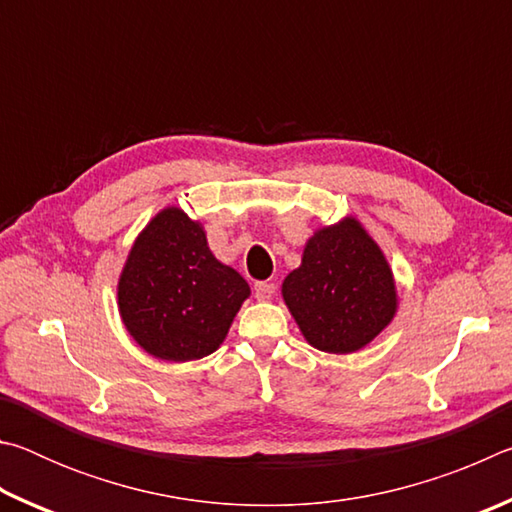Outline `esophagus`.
<instances>
[{"mask_svg":"<svg viewBox=\"0 0 512 512\" xmlns=\"http://www.w3.org/2000/svg\"><path fill=\"white\" fill-rule=\"evenodd\" d=\"M273 293H275V284H271V282H257L255 284V298L257 300H262V302L271 300Z\"/></svg>","mask_w":512,"mask_h":512,"instance_id":"1","label":"esophagus"}]
</instances>
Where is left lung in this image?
Instances as JSON below:
<instances>
[{"instance_id": "8db88e82", "label": "left lung", "mask_w": 512, "mask_h": 512, "mask_svg": "<svg viewBox=\"0 0 512 512\" xmlns=\"http://www.w3.org/2000/svg\"><path fill=\"white\" fill-rule=\"evenodd\" d=\"M282 298L305 341L329 354L366 348L400 307L384 250L352 214L307 239L300 266L284 277Z\"/></svg>"}]
</instances>
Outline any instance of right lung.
<instances>
[{
  "mask_svg": "<svg viewBox=\"0 0 512 512\" xmlns=\"http://www.w3.org/2000/svg\"><path fill=\"white\" fill-rule=\"evenodd\" d=\"M246 298L248 282L214 257L203 223L176 205L144 225L117 282L126 332L146 354L173 363L219 350Z\"/></svg>",
  "mask_w": 512,
  "mask_h": 512,
  "instance_id": "add662e5",
  "label": "right lung"
}]
</instances>
